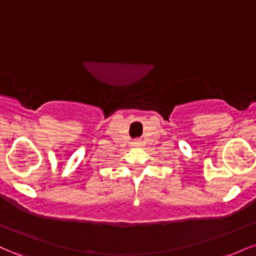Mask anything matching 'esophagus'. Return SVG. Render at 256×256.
Listing matches in <instances>:
<instances>
[{
  "mask_svg": "<svg viewBox=\"0 0 256 256\" xmlns=\"http://www.w3.org/2000/svg\"><path fill=\"white\" fill-rule=\"evenodd\" d=\"M136 144H138V142H136Z\"/></svg>",
  "mask_w": 256,
  "mask_h": 256,
  "instance_id": "1",
  "label": "esophagus"
}]
</instances>
